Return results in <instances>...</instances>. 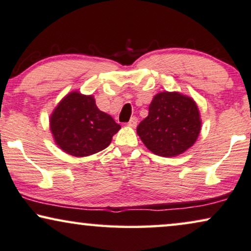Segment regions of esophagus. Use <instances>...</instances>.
I'll return each mask as SVG.
<instances>
[{
	"mask_svg": "<svg viewBox=\"0 0 251 251\" xmlns=\"http://www.w3.org/2000/svg\"><path fill=\"white\" fill-rule=\"evenodd\" d=\"M137 123H138V120H137V118H135V116H133V118L130 119V121L128 122V126H131V128H136Z\"/></svg>",
	"mask_w": 251,
	"mask_h": 251,
	"instance_id": "34e87169",
	"label": "esophagus"
}]
</instances>
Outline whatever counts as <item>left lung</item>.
<instances>
[{"instance_id": "1", "label": "left lung", "mask_w": 251, "mask_h": 251, "mask_svg": "<svg viewBox=\"0 0 251 251\" xmlns=\"http://www.w3.org/2000/svg\"><path fill=\"white\" fill-rule=\"evenodd\" d=\"M201 126L193 98L177 91H162L153 97L149 115L137 126V133L152 153L174 157L194 145Z\"/></svg>"}]
</instances>
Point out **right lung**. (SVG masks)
<instances>
[{"label": "right lung", "instance_id": "obj_1", "mask_svg": "<svg viewBox=\"0 0 251 251\" xmlns=\"http://www.w3.org/2000/svg\"><path fill=\"white\" fill-rule=\"evenodd\" d=\"M50 131L60 150L83 157L100 152L121 126L96 105L92 95L72 91L58 102L49 119Z\"/></svg>", "mask_w": 251, "mask_h": 251}]
</instances>
